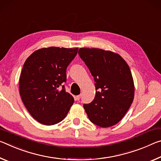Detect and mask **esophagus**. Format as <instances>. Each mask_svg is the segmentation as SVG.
Masks as SVG:
<instances>
[{"label":"esophagus","instance_id":"34e87169","mask_svg":"<svg viewBox=\"0 0 161 161\" xmlns=\"http://www.w3.org/2000/svg\"><path fill=\"white\" fill-rule=\"evenodd\" d=\"M80 98H81L80 95H78V96H76L75 97V99L76 100V101H79V100L80 99Z\"/></svg>","mask_w":161,"mask_h":161}]
</instances>
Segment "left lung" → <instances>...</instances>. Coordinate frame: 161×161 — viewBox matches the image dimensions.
Returning <instances> with one entry per match:
<instances>
[{
	"instance_id": "left-lung-1",
	"label": "left lung",
	"mask_w": 161,
	"mask_h": 161,
	"mask_svg": "<svg viewBox=\"0 0 161 161\" xmlns=\"http://www.w3.org/2000/svg\"><path fill=\"white\" fill-rule=\"evenodd\" d=\"M96 86L93 101L83 107L92 123L102 128L119 122L132 104L134 83L130 70L120 55L99 48L79 49Z\"/></svg>"
}]
</instances>
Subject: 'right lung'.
Returning <instances> with one entry per match:
<instances>
[{"label": "right lung", "instance_id": "right-lung-1", "mask_svg": "<svg viewBox=\"0 0 161 161\" xmlns=\"http://www.w3.org/2000/svg\"><path fill=\"white\" fill-rule=\"evenodd\" d=\"M78 48L50 47L37 50L26 59L19 80L21 99L32 117L41 124L58 123L74 103L65 91L66 68Z\"/></svg>", "mask_w": 161, "mask_h": 161}]
</instances>
